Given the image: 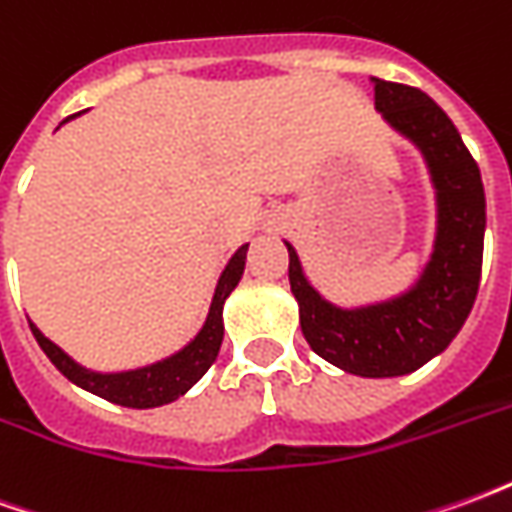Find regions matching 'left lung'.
<instances>
[{"instance_id":"left-lung-1","label":"left lung","mask_w":512,"mask_h":512,"mask_svg":"<svg viewBox=\"0 0 512 512\" xmlns=\"http://www.w3.org/2000/svg\"><path fill=\"white\" fill-rule=\"evenodd\" d=\"M376 109L428 164L436 191V235L414 285L392 299L337 307L323 299L290 244L288 279L304 340L318 356L362 378L408 376L461 332L480 288L485 191L480 167L433 98L408 84L370 79Z\"/></svg>"}]
</instances>
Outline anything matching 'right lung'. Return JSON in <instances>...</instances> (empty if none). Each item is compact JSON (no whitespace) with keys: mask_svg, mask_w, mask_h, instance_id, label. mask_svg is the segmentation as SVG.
<instances>
[{"mask_svg":"<svg viewBox=\"0 0 512 512\" xmlns=\"http://www.w3.org/2000/svg\"><path fill=\"white\" fill-rule=\"evenodd\" d=\"M73 117H68V120H73ZM246 249H249V244L241 246L230 257V263L224 266L222 277H219L216 290H213L211 307H208V315H205V323H202L200 332L194 334L180 351L158 359L153 365L134 367V370H117V373L90 370V367H82L76 359H71V356L62 351L60 345L51 343L49 337L40 332L32 321H29V329H32L35 340L43 348V354L51 359V365L57 367L62 376L73 381L76 386H82L87 392H93V395L104 397L109 403H117V406L126 408L167 406L172 400H178L180 395H186L191 386L208 373V367L216 362L224 340V301H227V296L233 293L235 285L244 277Z\"/></svg>","mask_w":512,"mask_h":512,"instance_id":"obj_1","label":"right lung"}]
</instances>
